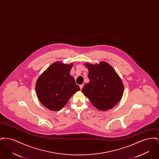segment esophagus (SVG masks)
Masks as SVG:
<instances>
[{"mask_svg": "<svg viewBox=\"0 0 159 159\" xmlns=\"http://www.w3.org/2000/svg\"><path fill=\"white\" fill-rule=\"evenodd\" d=\"M83 84H80V89H82V88H83Z\"/></svg>", "mask_w": 159, "mask_h": 159, "instance_id": "obj_1", "label": "esophagus"}]
</instances>
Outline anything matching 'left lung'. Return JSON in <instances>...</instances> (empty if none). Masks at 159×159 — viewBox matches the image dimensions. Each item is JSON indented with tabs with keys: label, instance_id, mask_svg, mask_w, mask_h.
<instances>
[{
	"label": "left lung",
	"instance_id": "8db88e82",
	"mask_svg": "<svg viewBox=\"0 0 159 159\" xmlns=\"http://www.w3.org/2000/svg\"><path fill=\"white\" fill-rule=\"evenodd\" d=\"M89 82L84 85L83 94L95 108L106 111L116 106L123 96L124 86L120 77L107 62L99 64L86 63Z\"/></svg>",
	"mask_w": 159,
	"mask_h": 159
}]
</instances>
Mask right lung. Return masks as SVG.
Returning <instances> with one entry per match:
<instances>
[{
	"instance_id": "obj_1",
	"label": "right lung",
	"mask_w": 159,
	"mask_h": 159,
	"mask_svg": "<svg viewBox=\"0 0 159 159\" xmlns=\"http://www.w3.org/2000/svg\"><path fill=\"white\" fill-rule=\"evenodd\" d=\"M72 66V64L55 62L38 78L36 83L37 97L49 110H60L74 93L80 90L70 74Z\"/></svg>"
}]
</instances>
